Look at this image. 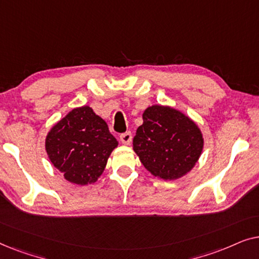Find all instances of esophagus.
Returning <instances> with one entry per match:
<instances>
[{"mask_svg": "<svg viewBox=\"0 0 259 259\" xmlns=\"http://www.w3.org/2000/svg\"><path fill=\"white\" fill-rule=\"evenodd\" d=\"M120 140H121L122 144L130 145L131 141H132V133H131V132L122 133L121 136H120Z\"/></svg>", "mask_w": 259, "mask_h": 259, "instance_id": "34e87169", "label": "esophagus"}]
</instances>
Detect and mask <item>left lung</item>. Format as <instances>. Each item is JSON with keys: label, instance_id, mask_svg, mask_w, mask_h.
I'll return each mask as SVG.
<instances>
[{"label": "left lung", "instance_id": "obj_1", "mask_svg": "<svg viewBox=\"0 0 259 259\" xmlns=\"http://www.w3.org/2000/svg\"><path fill=\"white\" fill-rule=\"evenodd\" d=\"M143 120L133 138V150L145 168L164 180L189 173L204 147L197 123L184 113L160 105L145 109Z\"/></svg>", "mask_w": 259, "mask_h": 259}]
</instances>
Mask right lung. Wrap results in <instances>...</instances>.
Here are the masks:
<instances>
[{"instance_id": "right-lung-1", "label": "right lung", "mask_w": 259, "mask_h": 259, "mask_svg": "<svg viewBox=\"0 0 259 259\" xmlns=\"http://www.w3.org/2000/svg\"><path fill=\"white\" fill-rule=\"evenodd\" d=\"M116 146L107 123L90 106L72 109L46 137L49 160L66 180L77 185L97 182Z\"/></svg>"}]
</instances>
